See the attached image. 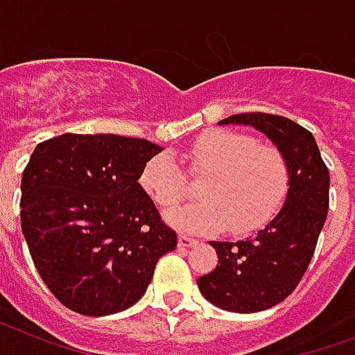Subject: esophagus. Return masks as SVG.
Segmentation results:
<instances>
[{
  "mask_svg": "<svg viewBox=\"0 0 355 355\" xmlns=\"http://www.w3.org/2000/svg\"><path fill=\"white\" fill-rule=\"evenodd\" d=\"M178 241H180V247H194V245H198V239L189 238L185 234H181L180 238H178Z\"/></svg>",
  "mask_w": 355,
  "mask_h": 355,
  "instance_id": "1",
  "label": "esophagus"
}]
</instances>
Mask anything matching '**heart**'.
Segmentation results:
<instances>
[{
  "instance_id": "heart-1",
  "label": "heart",
  "mask_w": 355,
  "mask_h": 355,
  "mask_svg": "<svg viewBox=\"0 0 355 355\" xmlns=\"http://www.w3.org/2000/svg\"><path fill=\"white\" fill-rule=\"evenodd\" d=\"M193 174H207L200 185L204 200L166 213V220L187 232L236 234L257 230L275 215L288 187V164L273 146H257L234 130H206L187 151ZM140 185L161 207L175 206L189 191L187 175L172 153L151 157Z\"/></svg>"
}]
</instances>
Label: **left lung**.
<instances>
[{
	"mask_svg": "<svg viewBox=\"0 0 355 355\" xmlns=\"http://www.w3.org/2000/svg\"><path fill=\"white\" fill-rule=\"evenodd\" d=\"M254 127L273 142L288 164V191L279 213L252 239L211 241L217 268L196 282L215 307L260 313L286 300L307 271L329 209V170L313 132L288 117L250 112L218 121Z\"/></svg>",
	"mask_w": 355,
	"mask_h": 355,
	"instance_id": "8db88e82",
	"label": "left lung"
}]
</instances>
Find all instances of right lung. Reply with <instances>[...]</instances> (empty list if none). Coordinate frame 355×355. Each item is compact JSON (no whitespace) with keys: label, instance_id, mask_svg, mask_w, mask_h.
<instances>
[{"label":"right lung","instance_id":"add662e5","mask_svg":"<svg viewBox=\"0 0 355 355\" xmlns=\"http://www.w3.org/2000/svg\"><path fill=\"white\" fill-rule=\"evenodd\" d=\"M162 148L144 138L71 135L41 142L22 174L20 223L39 275L74 313L108 316L142 300L178 236L140 185Z\"/></svg>","mask_w":355,"mask_h":355}]
</instances>
